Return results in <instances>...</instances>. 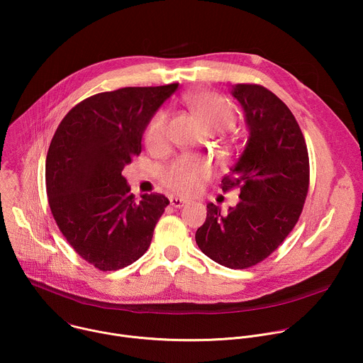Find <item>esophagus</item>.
Wrapping results in <instances>:
<instances>
[{"instance_id": "esophagus-1", "label": "esophagus", "mask_w": 363, "mask_h": 363, "mask_svg": "<svg viewBox=\"0 0 363 363\" xmlns=\"http://www.w3.org/2000/svg\"><path fill=\"white\" fill-rule=\"evenodd\" d=\"M169 202H171V205L174 206V208H181V206H184V205L186 203L185 199L178 198V196H171V198H169Z\"/></svg>"}]
</instances>
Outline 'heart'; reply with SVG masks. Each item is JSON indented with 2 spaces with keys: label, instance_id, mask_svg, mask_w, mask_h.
I'll return each mask as SVG.
<instances>
[{
  "label": "heart",
  "instance_id": "b5f03b06",
  "mask_svg": "<svg viewBox=\"0 0 363 363\" xmlns=\"http://www.w3.org/2000/svg\"><path fill=\"white\" fill-rule=\"evenodd\" d=\"M185 103L198 118L202 126L210 132L230 129L235 122V112L231 103L211 91H194L185 96ZM146 146L160 150L168 140V116L165 112L155 116L146 130ZM211 175L210 164L199 158H179L162 171L164 184L179 195L196 192L205 178Z\"/></svg>",
  "mask_w": 363,
  "mask_h": 363
}]
</instances>
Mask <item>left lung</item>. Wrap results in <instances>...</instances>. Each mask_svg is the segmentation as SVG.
Wrapping results in <instances>:
<instances>
[{
  "mask_svg": "<svg viewBox=\"0 0 363 363\" xmlns=\"http://www.w3.org/2000/svg\"><path fill=\"white\" fill-rule=\"evenodd\" d=\"M248 139L223 191L240 188V202L223 214L206 205L196 230L199 250L228 269L263 262L294 228L308 189V153L300 126L284 103L260 84H235Z\"/></svg>",
  "mask_w": 363,
  "mask_h": 363,
  "instance_id": "8db88e82",
  "label": "left lung"
}]
</instances>
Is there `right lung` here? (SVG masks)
Returning <instances> with one entry per match:
<instances>
[{
	"mask_svg": "<svg viewBox=\"0 0 363 363\" xmlns=\"http://www.w3.org/2000/svg\"><path fill=\"white\" fill-rule=\"evenodd\" d=\"M178 89L123 87L93 94L63 118L45 158L48 205L74 251L101 272L123 269L150 245L168 198L130 192L123 168L142 150L152 116Z\"/></svg>",
	"mask_w": 363,
	"mask_h": 363,
	"instance_id": "obj_1",
	"label": "right lung"
}]
</instances>
